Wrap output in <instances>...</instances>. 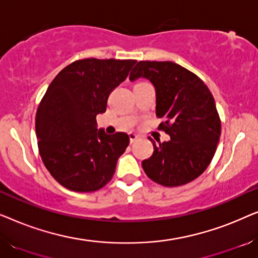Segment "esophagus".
<instances>
[{
  "label": "esophagus",
  "mask_w": 258,
  "mask_h": 258,
  "mask_svg": "<svg viewBox=\"0 0 258 258\" xmlns=\"http://www.w3.org/2000/svg\"><path fill=\"white\" fill-rule=\"evenodd\" d=\"M139 135H137L136 133H129V139H130V142H135V141L139 139Z\"/></svg>",
  "instance_id": "esophagus-1"
}]
</instances>
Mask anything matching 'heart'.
Segmentation results:
<instances>
[{"label": "heart", "mask_w": 258, "mask_h": 258, "mask_svg": "<svg viewBox=\"0 0 258 258\" xmlns=\"http://www.w3.org/2000/svg\"><path fill=\"white\" fill-rule=\"evenodd\" d=\"M141 83H143V82H137V83L135 84V86H137V84H141Z\"/></svg>", "instance_id": "obj_1"}]
</instances>
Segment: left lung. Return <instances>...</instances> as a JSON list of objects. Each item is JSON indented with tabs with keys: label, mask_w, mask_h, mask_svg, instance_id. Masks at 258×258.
<instances>
[{
	"label": "left lung",
	"mask_w": 258,
	"mask_h": 258,
	"mask_svg": "<svg viewBox=\"0 0 258 258\" xmlns=\"http://www.w3.org/2000/svg\"><path fill=\"white\" fill-rule=\"evenodd\" d=\"M148 79L156 90L158 129L170 136L155 143L142 162L148 177L164 186H178L203 174L221 136V119L213 94L195 74L170 61H140L129 80Z\"/></svg>",
	"instance_id": "obj_1"
}]
</instances>
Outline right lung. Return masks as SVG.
Returning <instances> with one entry per match:
<instances>
[{
  "label": "right lung",
  "instance_id": "obj_1",
  "mask_svg": "<svg viewBox=\"0 0 258 258\" xmlns=\"http://www.w3.org/2000/svg\"><path fill=\"white\" fill-rule=\"evenodd\" d=\"M135 63V59H77L49 84L35 119L37 146L45 168L64 188L95 191L114 176L129 136L97 130L96 116L105 111L109 95Z\"/></svg>",
  "mask_w": 258,
  "mask_h": 258
}]
</instances>
